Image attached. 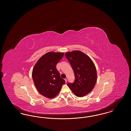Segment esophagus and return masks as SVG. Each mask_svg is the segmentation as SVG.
Here are the masks:
<instances>
[{"label": "esophagus", "instance_id": "34e87169", "mask_svg": "<svg viewBox=\"0 0 131 131\" xmlns=\"http://www.w3.org/2000/svg\"><path fill=\"white\" fill-rule=\"evenodd\" d=\"M64 80H65V82H67V79H65Z\"/></svg>", "mask_w": 131, "mask_h": 131}]
</instances>
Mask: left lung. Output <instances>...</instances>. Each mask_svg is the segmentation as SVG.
I'll return each mask as SVG.
<instances>
[{"label":"left lung","mask_w":131,"mask_h":131,"mask_svg":"<svg viewBox=\"0 0 131 131\" xmlns=\"http://www.w3.org/2000/svg\"><path fill=\"white\" fill-rule=\"evenodd\" d=\"M65 56L74 70L75 81L68 86L75 95L82 97L89 93L97 81L96 69L91 59L80 50L66 52Z\"/></svg>","instance_id":"left-lung-1"}]
</instances>
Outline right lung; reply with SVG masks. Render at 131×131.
I'll return each mask as SVG.
<instances>
[{
    "label": "right lung",
    "mask_w": 131,
    "mask_h": 131,
    "mask_svg": "<svg viewBox=\"0 0 131 131\" xmlns=\"http://www.w3.org/2000/svg\"><path fill=\"white\" fill-rule=\"evenodd\" d=\"M63 56L62 52H49L40 57L33 67L34 83L38 92L46 98H54L65 83L56 67Z\"/></svg>",
    "instance_id": "obj_1"
}]
</instances>
